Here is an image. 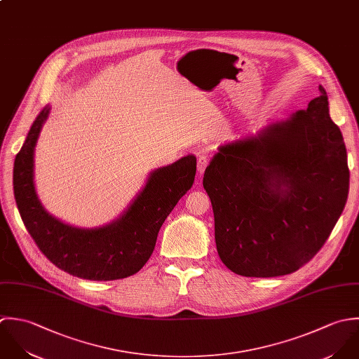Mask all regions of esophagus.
I'll return each mask as SVG.
<instances>
[{"mask_svg": "<svg viewBox=\"0 0 359 359\" xmlns=\"http://www.w3.org/2000/svg\"><path fill=\"white\" fill-rule=\"evenodd\" d=\"M208 156L207 155H201L198 156V161H197V170L200 175H203V172L205 170V168L208 166Z\"/></svg>", "mask_w": 359, "mask_h": 359, "instance_id": "1", "label": "esophagus"}]
</instances>
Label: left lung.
<instances>
[{
    "label": "left lung",
    "mask_w": 359,
    "mask_h": 359,
    "mask_svg": "<svg viewBox=\"0 0 359 359\" xmlns=\"http://www.w3.org/2000/svg\"><path fill=\"white\" fill-rule=\"evenodd\" d=\"M305 111L222 144L204 173L222 262L247 278L295 272L322 248L350 187L326 90Z\"/></svg>",
    "instance_id": "obj_1"
}]
</instances>
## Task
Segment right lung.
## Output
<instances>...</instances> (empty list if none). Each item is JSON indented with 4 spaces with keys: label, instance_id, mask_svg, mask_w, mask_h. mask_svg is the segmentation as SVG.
<instances>
[{
    "label": "right lung",
    "instance_id": "right-lung-1",
    "mask_svg": "<svg viewBox=\"0 0 359 359\" xmlns=\"http://www.w3.org/2000/svg\"><path fill=\"white\" fill-rule=\"evenodd\" d=\"M50 111L47 105L37 115L13 163V194L27 231L55 266L80 279L107 282L137 273L154 251L162 223L191 189L197 158L189 154L151 170L115 220L90 229L72 226L47 212L34 186L36 144Z\"/></svg>",
    "mask_w": 359,
    "mask_h": 359
}]
</instances>
